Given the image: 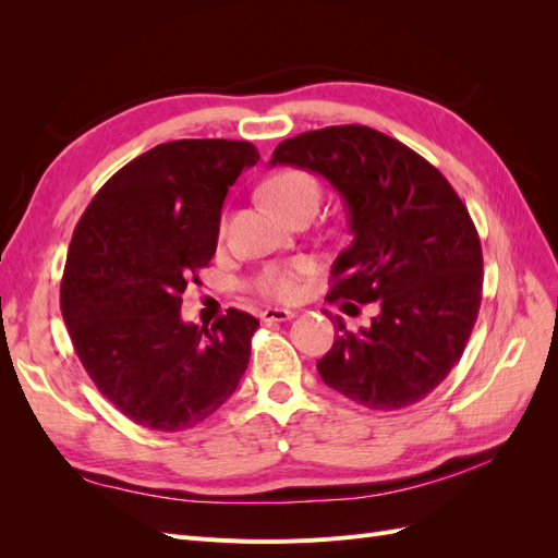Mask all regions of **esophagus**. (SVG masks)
Segmentation results:
<instances>
[{
  "mask_svg": "<svg viewBox=\"0 0 558 558\" xmlns=\"http://www.w3.org/2000/svg\"><path fill=\"white\" fill-rule=\"evenodd\" d=\"M295 316L293 310H279V307H267L260 312V320L265 324H281V320H291Z\"/></svg>",
  "mask_w": 558,
  "mask_h": 558,
  "instance_id": "esophagus-1",
  "label": "esophagus"
}]
</instances>
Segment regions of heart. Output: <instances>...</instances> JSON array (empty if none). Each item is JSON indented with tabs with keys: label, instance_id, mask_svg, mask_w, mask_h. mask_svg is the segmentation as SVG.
<instances>
[{
	"label": "heart",
	"instance_id": "obj_1",
	"mask_svg": "<svg viewBox=\"0 0 558 558\" xmlns=\"http://www.w3.org/2000/svg\"><path fill=\"white\" fill-rule=\"evenodd\" d=\"M265 199L279 214H289L302 202H318V183L312 174L302 170H283L263 185ZM314 272L310 260H295L289 265H272L263 269L256 279V291L269 300H295L305 289L307 277Z\"/></svg>",
	"mask_w": 558,
	"mask_h": 558
}]
</instances>
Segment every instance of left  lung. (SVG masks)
<instances>
[{"mask_svg":"<svg viewBox=\"0 0 558 558\" xmlns=\"http://www.w3.org/2000/svg\"><path fill=\"white\" fill-rule=\"evenodd\" d=\"M269 165L316 172L342 195L353 242L332 263L328 300L379 307L359 330L332 316L320 379L369 410L426 398L461 361L482 302L480 234L461 197L410 146L365 125L302 132Z\"/></svg>","mask_w":558,"mask_h":558,"instance_id":"1","label":"left lung"}]
</instances>
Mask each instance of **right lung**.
<instances>
[{
    "instance_id": "right-lung-1",
    "label": "right lung",
    "mask_w": 558,
    "mask_h": 558,
    "mask_svg": "<svg viewBox=\"0 0 558 558\" xmlns=\"http://www.w3.org/2000/svg\"><path fill=\"white\" fill-rule=\"evenodd\" d=\"M258 160L248 142H167L118 170L81 216L62 318L97 391L134 424L193 428L244 375L258 318L228 310L211 328L183 324L181 293L214 258L228 189Z\"/></svg>"
}]
</instances>
